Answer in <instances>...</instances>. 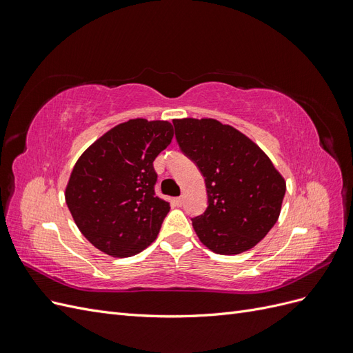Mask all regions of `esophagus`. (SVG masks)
<instances>
[{"mask_svg":"<svg viewBox=\"0 0 353 353\" xmlns=\"http://www.w3.org/2000/svg\"><path fill=\"white\" fill-rule=\"evenodd\" d=\"M175 203L178 206H183V203H184V197H176L175 199Z\"/></svg>","mask_w":353,"mask_h":353,"instance_id":"esophagus-1","label":"esophagus"}]
</instances>
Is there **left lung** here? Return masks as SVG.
<instances>
[{"instance_id":"1","label":"left lung","mask_w":353,"mask_h":353,"mask_svg":"<svg viewBox=\"0 0 353 353\" xmlns=\"http://www.w3.org/2000/svg\"><path fill=\"white\" fill-rule=\"evenodd\" d=\"M176 143L205 176L208 208L193 218L200 241L219 254L254 248L280 216L285 181L250 138L215 119H175Z\"/></svg>"}]
</instances>
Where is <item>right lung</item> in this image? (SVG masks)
<instances>
[{
    "instance_id": "add662e5",
    "label": "right lung",
    "mask_w": 353,
    "mask_h": 353,
    "mask_svg": "<svg viewBox=\"0 0 353 353\" xmlns=\"http://www.w3.org/2000/svg\"><path fill=\"white\" fill-rule=\"evenodd\" d=\"M166 121L131 119L82 153L66 187V205L79 231L99 250L128 258L152 244L169 212L154 193V159L170 144Z\"/></svg>"
}]
</instances>
